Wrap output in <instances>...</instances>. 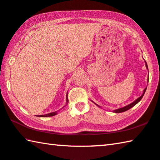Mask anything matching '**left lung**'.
Returning <instances> with one entry per match:
<instances>
[{
  "label": "left lung",
  "mask_w": 160,
  "mask_h": 160,
  "mask_svg": "<svg viewBox=\"0 0 160 160\" xmlns=\"http://www.w3.org/2000/svg\"><path fill=\"white\" fill-rule=\"evenodd\" d=\"M145 63H146V66L147 69H148V65H147V63H146V61H145ZM146 89H147V88H146L144 89L143 94H142L140 97H138V98H137V99H136V100H135L134 101H133V102H132V103L129 104V105H127V106H126L123 107V108H118V109H116V110H113V112H116V113H118V112H124V111H127V110L130 109L131 108H132V107L136 105V104H137V103L139 102V101H140L141 100V98H143V95H144V94H145V92H146ZM94 103H95L94 102ZM95 104H96V105H97V106H98L97 103H95ZM98 106V107H100L99 106Z\"/></svg>",
  "instance_id": "1"
}]
</instances>
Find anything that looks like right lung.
I'll list each match as a JSON object with an SVG mask.
<instances>
[{
    "mask_svg": "<svg viewBox=\"0 0 160 160\" xmlns=\"http://www.w3.org/2000/svg\"><path fill=\"white\" fill-rule=\"evenodd\" d=\"M68 94L66 95V104L68 103ZM55 115H57V111L56 112H50L49 113V114H46V115H40L39 117H42V118H46V117H52V116H54Z\"/></svg>",
    "mask_w": 160,
    "mask_h": 160,
    "instance_id": "right-lung-1",
    "label": "right lung"
}]
</instances>
